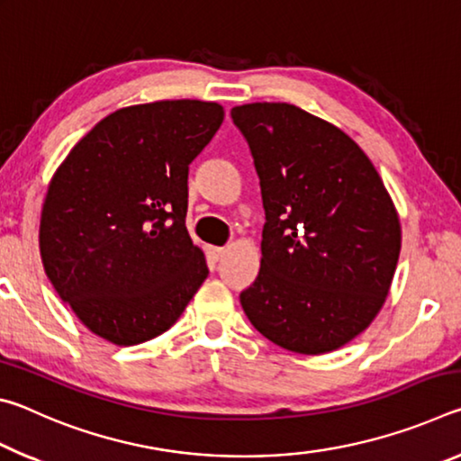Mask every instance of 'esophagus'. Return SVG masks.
Segmentation results:
<instances>
[{
	"label": "esophagus",
	"instance_id": "1",
	"mask_svg": "<svg viewBox=\"0 0 461 461\" xmlns=\"http://www.w3.org/2000/svg\"><path fill=\"white\" fill-rule=\"evenodd\" d=\"M225 252H228V248H217V246H212V248H209V258L217 262V260H221V258H223Z\"/></svg>",
	"mask_w": 461,
	"mask_h": 461
}]
</instances>
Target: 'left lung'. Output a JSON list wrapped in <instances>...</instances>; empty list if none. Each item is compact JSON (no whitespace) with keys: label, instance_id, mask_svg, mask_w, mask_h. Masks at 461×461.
Masks as SVG:
<instances>
[{"label":"left lung","instance_id":"1","mask_svg":"<svg viewBox=\"0 0 461 461\" xmlns=\"http://www.w3.org/2000/svg\"><path fill=\"white\" fill-rule=\"evenodd\" d=\"M260 176V272L240 294L249 323L294 354L357 338L380 313L401 254L399 213L346 131L291 104L231 109Z\"/></svg>","mask_w":461,"mask_h":461}]
</instances>
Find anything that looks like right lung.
I'll return each mask as SVG.
<instances>
[{
  "label": "right lung",
  "mask_w": 461,
  "mask_h": 461,
  "mask_svg": "<svg viewBox=\"0 0 461 461\" xmlns=\"http://www.w3.org/2000/svg\"><path fill=\"white\" fill-rule=\"evenodd\" d=\"M215 101L122 107L54 170L41 213V256L54 291L115 346L158 338L207 278L186 231L189 165L223 122Z\"/></svg>",
  "instance_id": "1"
}]
</instances>
